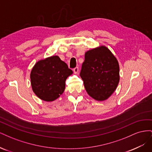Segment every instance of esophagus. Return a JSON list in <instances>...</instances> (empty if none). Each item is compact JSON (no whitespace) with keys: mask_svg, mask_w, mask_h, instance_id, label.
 Listing matches in <instances>:
<instances>
[{"mask_svg":"<svg viewBox=\"0 0 152 152\" xmlns=\"http://www.w3.org/2000/svg\"><path fill=\"white\" fill-rule=\"evenodd\" d=\"M73 72H74L75 73H77L79 72V67H75L74 69H73Z\"/></svg>","mask_w":152,"mask_h":152,"instance_id":"obj_1","label":"esophagus"}]
</instances>
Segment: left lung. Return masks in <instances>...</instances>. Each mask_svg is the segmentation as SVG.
<instances>
[{"label": "left lung", "mask_w": 152, "mask_h": 152, "mask_svg": "<svg viewBox=\"0 0 152 152\" xmlns=\"http://www.w3.org/2000/svg\"><path fill=\"white\" fill-rule=\"evenodd\" d=\"M80 75L87 94L95 100L104 101L118 84V62L107 47L101 45L85 53Z\"/></svg>", "instance_id": "obj_1"}]
</instances>
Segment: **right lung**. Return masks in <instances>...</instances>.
Listing matches in <instances>:
<instances>
[{
	"label": "right lung",
	"mask_w": 152,
	"mask_h": 152,
	"mask_svg": "<svg viewBox=\"0 0 152 152\" xmlns=\"http://www.w3.org/2000/svg\"><path fill=\"white\" fill-rule=\"evenodd\" d=\"M73 73L58 56L41 59L30 73L31 88L35 95L45 102H53L65 91V81Z\"/></svg>",
	"instance_id": "1"
}]
</instances>
